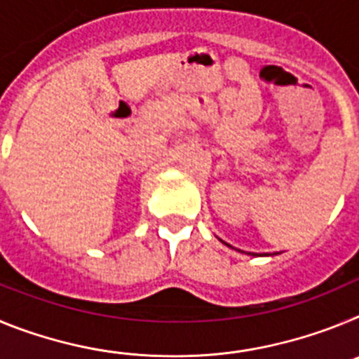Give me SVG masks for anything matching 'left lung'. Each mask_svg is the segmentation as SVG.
Returning a JSON list of instances; mask_svg holds the SVG:
<instances>
[{
  "label": "left lung",
  "mask_w": 359,
  "mask_h": 359,
  "mask_svg": "<svg viewBox=\"0 0 359 359\" xmlns=\"http://www.w3.org/2000/svg\"><path fill=\"white\" fill-rule=\"evenodd\" d=\"M228 246H230V244H228Z\"/></svg>",
  "instance_id": "left-lung-1"
}]
</instances>
